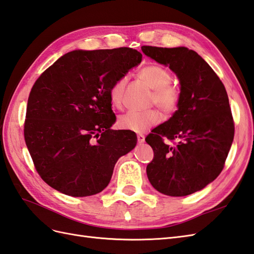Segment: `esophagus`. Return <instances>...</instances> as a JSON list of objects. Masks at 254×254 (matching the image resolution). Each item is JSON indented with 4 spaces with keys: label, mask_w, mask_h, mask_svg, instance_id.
<instances>
[{
    "label": "esophagus",
    "mask_w": 254,
    "mask_h": 254,
    "mask_svg": "<svg viewBox=\"0 0 254 254\" xmlns=\"http://www.w3.org/2000/svg\"><path fill=\"white\" fill-rule=\"evenodd\" d=\"M137 140L138 143H144L145 141V136L143 134H137Z\"/></svg>",
    "instance_id": "34e87169"
}]
</instances>
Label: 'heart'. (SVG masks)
Segmentation results:
<instances>
[{"mask_svg": "<svg viewBox=\"0 0 254 254\" xmlns=\"http://www.w3.org/2000/svg\"><path fill=\"white\" fill-rule=\"evenodd\" d=\"M139 78L152 88L150 103L156 104L163 113L173 114L178 110L182 99L181 88L173 84L172 75L166 68L158 64H148L138 72ZM126 80L119 79L109 90L110 102L116 108H121L125 97ZM162 120V114L158 109L145 111L131 110L118 119V127L133 132H143Z\"/></svg>", "mask_w": 254, "mask_h": 254, "instance_id": "obj_1", "label": "heart"}]
</instances>
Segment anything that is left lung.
Segmentation results:
<instances>
[{
    "label": "left lung",
    "instance_id": "8db88e82",
    "mask_svg": "<svg viewBox=\"0 0 254 254\" xmlns=\"http://www.w3.org/2000/svg\"><path fill=\"white\" fill-rule=\"evenodd\" d=\"M145 55L179 76V109L145 138L154 150L146 168L155 190L173 197L202 190L220 175L235 125L225 86L208 63L187 47L141 46Z\"/></svg>",
    "mask_w": 254,
    "mask_h": 254
}]
</instances>
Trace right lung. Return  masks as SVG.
<instances>
[{
  "label": "right lung",
  "instance_id": "right-lung-1",
  "mask_svg": "<svg viewBox=\"0 0 254 254\" xmlns=\"http://www.w3.org/2000/svg\"><path fill=\"white\" fill-rule=\"evenodd\" d=\"M129 47L73 51L47 68L28 98L23 135L47 185L72 197L109 184L115 164L136 145L132 131H115L109 90L141 62Z\"/></svg>",
  "mask_w": 254,
  "mask_h": 254
}]
</instances>
